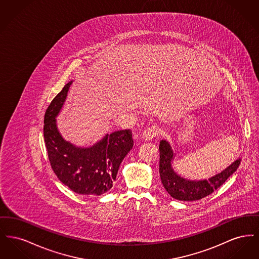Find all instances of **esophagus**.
<instances>
[{"label": "esophagus", "instance_id": "34e87169", "mask_svg": "<svg viewBox=\"0 0 259 259\" xmlns=\"http://www.w3.org/2000/svg\"><path fill=\"white\" fill-rule=\"evenodd\" d=\"M159 133H160V130H159V128H158L157 126H150V127L147 128V129L142 133L141 138H142V140H144V141L149 142V141H151L154 137L158 136Z\"/></svg>", "mask_w": 259, "mask_h": 259}]
</instances>
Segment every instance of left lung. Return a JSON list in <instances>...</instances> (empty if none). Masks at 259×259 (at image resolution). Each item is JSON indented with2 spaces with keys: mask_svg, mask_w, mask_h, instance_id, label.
I'll return each mask as SVG.
<instances>
[{
  "mask_svg": "<svg viewBox=\"0 0 259 259\" xmlns=\"http://www.w3.org/2000/svg\"><path fill=\"white\" fill-rule=\"evenodd\" d=\"M159 174L164 188L172 198L181 201H195L211 194L238 169L241 159L234 161L222 172L209 180L190 181L179 176L172 169L175 153L169 142L162 140L159 145Z\"/></svg>",
  "mask_w": 259,
  "mask_h": 259,
  "instance_id": "8db88e82",
  "label": "left lung"
}]
</instances>
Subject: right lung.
I'll list each match as a JSON object with an SVG mask.
<instances>
[{"label": "right lung", "instance_id": "obj_1", "mask_svg": "<svg viewBox=\"0 0 259 259\" xmlns=\"http://www.w3.org/2000/svg\"><path fill=\"white\" fill-rule=\"evenodd\" d=\"M73 81L63 87L46 111L44 138L51 168L60 182L75 193L101 195L112 187L118 168L133 148L131 130L107 134L89 148H79L63 139L56 125Z\"/></svg>", "mask_w": 259, "mask_h": 259}]
</instances>
